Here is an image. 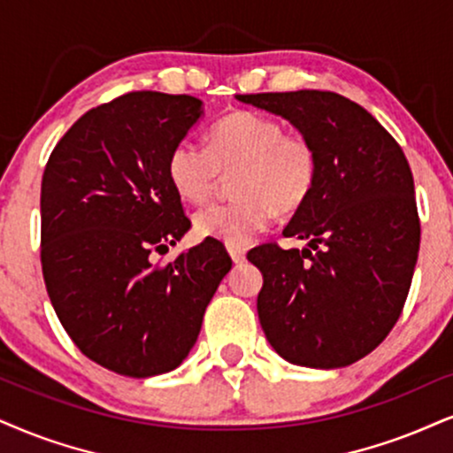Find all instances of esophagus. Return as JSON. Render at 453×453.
<instances>
[{
    "label": "esophagus",
    "instance_id": "obj_1",
    "mask_svg": "<svg viewBox=\"0 0 453 453\" xmlns=\"http://www.w3.org/2000/svg\"><path fill=\"white\" fill-rule=\"evenodd\" d=\"M228 254H231L233 262H243L245 260V250L243 248H233V245H228Z\"/></svg>",
    "mask_w": 453,
    "mask_h": 453
}]
</instances>
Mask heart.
Masks as SVG:
<instances>
[{"instance_id": "b5f03b06", "label": "heart", "mask_w": 453, "mask_h": 453, "mask_svg": "<svg viewBox=\"0 0 453 453\" xmlns=\"http://www.w3.org/2000/svg\"><path fill=\"white\" fill-rule=\"evenodd\" d=\"M319 149L309 134L286 132L279 119L237 111L210 130L208 144L182 138L167 155V178L188 203H203L222 172H235L228 203L195 214L201 237L245 248L266 231L275 211L292 214L309 201L319 180Z\"/></svg>"}]
</instances>
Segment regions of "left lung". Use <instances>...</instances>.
I'll return each instance as SVG.
<instances>
[{"label":"left lung","mask_w":453,"mask_h":453,"mask_svg":"<svg viewBox=\"0 0 453 453\" xmlns=\"http://www.w3.org/2000/svg\"><path fill=\"white\" fill-rule=\"evenodd\" d=\"M286 117L319 149V180L283 237L248 254L262 271L258 319L294 365L334 370L370 355L403 311L418 250L414 176L403 150L365 109L336 92L237 94Z\"/></svg>","instance_id":"1"}]
</instances>
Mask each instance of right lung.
Returning a JSON list of instances; mask_svg holds the SVG:
<instances>
[{
	"instance_id": "1",
	"label": "right lung",
	"mask_w": 453,
	"mask_h": 453,
	"mask_svg": "<svg viewBox=\"0 0 453 453\" xmlns=\"http://www.w3.org/2000/svg\"><path fill=\"white\" fill-rule=\"evenodd\" d=\"M201 117L187 94L130 92L83 113L42 178V271L56 315L88 359L130 378L176 370L231 271L205 239L164 254L191 228L167 155Z\"/></svg>"
}]
</instances>
